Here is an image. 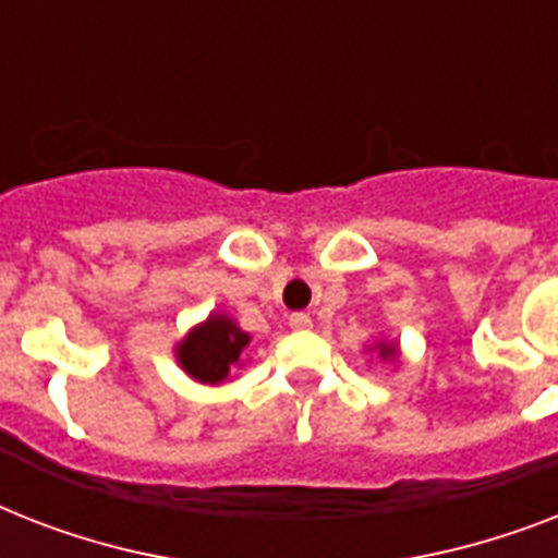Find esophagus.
Wrapping results in <instances>:
<instances>
[{
    "mask_svg": "<svg viewBox=\"0 0 558 558\" xmlns=\"http://www.w3.org/2000/svg\"><path fill=\"white\" fill-rule=\"evenodd\" d=\"M289 327H292V330H310V327H313V318H310V313H292L289 315Z\"/></svg>",
    "mask_w": 558,
    "mask_h": 558,
    "instance_id": "esophagus-1",
    "label": "esophagus"
}]
</instances>
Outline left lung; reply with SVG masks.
I'll list each match as a JSON object with an SVG mask.
<instances>
[{"label":"left lung","instance_id":"8db88e82","mask_svg":"<svg viewBox=\"0 0 558 558\" xmlns=\"http://www.w3.org/2000/svg\"><path fill=\"white\" fill-rule=\"evenodd\" d=\"M393 353H397L393 348H381V356H393Z\"/></svg>","mask_w":558,"mask_h":558}]
</instances>
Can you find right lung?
Here are the masks:
<instances>
[{
  "mask_svg": "<svg viewBox=\"0 0 558 558\" xmlns=\"http://www.w3.org/2000/svg\"><path fill=\"white\" fill-rule=\"evenodd\" d=\"M245 344H248V336L243 330H236L222 315H214L179 344V362L193 379L217 385L226 379L231 365L240 362V350Z\"/></svg>",
  "mask_w": 558,
  "mask_h": 558,
  "instance_id": "1",
  "label": "right lung"
}]
</instances>
